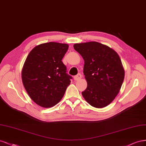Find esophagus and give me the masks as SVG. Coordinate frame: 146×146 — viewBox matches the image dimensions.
Masks as SVG:
<instances>
[{
    "label": "esophagus",
    "mask_w": 146,
    "mask_h": 146,
    "mask_svg": "<svg viewBox=\"0 0 146 146\" xmlns=\"http://www.w3.org/2000/svg\"><path fill=\"white\" fill-rule=\"evenodd\" d=\"M81 78H82V75L81 74H78L76 76L74 77V81H78V80L81 79Z\"/></svg>",
    "instance_id": "34e87169"
}]
</instances>
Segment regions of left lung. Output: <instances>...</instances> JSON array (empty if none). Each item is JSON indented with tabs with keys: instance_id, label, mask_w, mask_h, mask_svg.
Listing matches in <instances>:
<instances>
[{
	"instance_id": "obj_1",
	"label": "left lung",
	"mask_w": 146,
	"mask_h": 146,
	"mask_svg": "<svg viewBox=\"0 0 146 146\" xmlns=\"http://www.w3.org/2000/svg\"><path fill=\"white\" fill-rule=\"evenodd\" d=\"M73 47L84 60L83 73L87 87L82 92L84 98L98 109L109 105L118 94L124 79L118 54L98 42L75 44Z\"/></svg>"
}]
</instances>
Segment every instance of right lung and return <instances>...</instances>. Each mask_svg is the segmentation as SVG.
Returning a JSON list of instances; mask_svg holds the SVG:
<instances>
[{"instance_id":"1","label":"right lung","mask_w":146,"mask_h":146,"mask_svg":"<svg viewBox=\"0 0 146 146\" xmlns=\"http://www.w3.org/2000/svg\"><path fill=\"white\" fill-rule=\"evenodd\" d=\"M67 44L50 42L33 48L22 70L23 85L36 104L50 108L62 100L72 77L62 62Z\"/></svg>"}]
</instances>
